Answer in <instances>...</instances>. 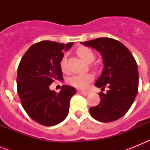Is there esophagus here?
I'll list each match as a JSON object with an SVG mask.
<instances>
[{"label":"esophagus","instance_id":"1","mask_svg":"<svg viewBox=\"0 0 150 150\" xmlns=\"http://www.w3.org/2000/svg\"><path fill=\"white\" fill-rule=\"evenodd\" d=\"M79 92H80L81 94H83V95H88L90 94L89 91H80Z\"/></svg>","mask_w":150,"mask_h":150}]
</instances>
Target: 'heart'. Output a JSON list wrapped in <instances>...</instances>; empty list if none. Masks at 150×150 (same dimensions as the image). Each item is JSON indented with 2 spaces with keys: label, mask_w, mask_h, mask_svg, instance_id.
<instances>
[{
  "label": "heart",
  "mask_w": 150,
  "mask_h": 150,
  "mask_svg": "<svg viewBox=\"0 0 150 150\" xmlns=\"http://www.w3.org/2000/svg\"><path fill=\"white\" fill-rule=\"evenodd\" d=\"M78 56L86 63H91L95 60V54L93 51L86 46H79L76 50ZM60 67L63 72L67 71V56L62 57L60 61ZM94 79L93 74L87 73L85 74L74 75L68 78V83L72 86L79 89H85L88 87V84Z\"/></svg>",
  "instance_id": "b5f03b06"
}]
</instances>
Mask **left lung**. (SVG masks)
Segmentation results:
<instances>
[{"label":"left lung","mask_w":150,"mask_h":150,"mask_svg":"<svg viewBox=\"0 0 150 150\" xmlns=\"http://www.w3.org/2000/svg\"><path fill=\"white\" fill-rule=\"evenodd\" d=\"M81 43L100 52L104 67L95 86L102 91L108 88L107 93L98 94L100 103L90 107V114L102 122L119 120L128 112L137 94V62L132 52L116 40L100 38Z\"/></svg>","instance_id":"obj_1"}]
</instances>
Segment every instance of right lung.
Masks as SVG:
<instances>
[{"mask_svg": "<svg viewBox=\"0 0 150 150\" xmlns=\"http://www.w3.org/2000/svg\"><path fill=\"white\" fill-rule=\"evenodd\" d=\"M74 43L43 40L33 44L18 64L17 91L24 110L33 120L45 126L62 122L69 112L75 88L62 86L59 93L50 89L55 80H63L60 61Z\"/></svg>", "mask_w": 150, "mask_h": 150, "instance_id": "obj_1", "label": "right lung"}]
</instances>
